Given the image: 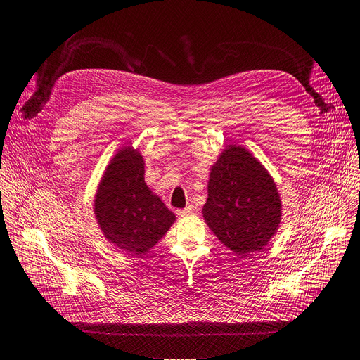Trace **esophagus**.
Wrapping results in <instances>:
<instances>
[{"label":"esophagus","instance_id":"34e87169","mask_svg":"<svg viewBox=\"0 0 360 360\" xmlns=\"http://www.w3.org/2000/svg\"><path fill=\"white\" fill-rule=\"evenodd\" d=\"M193 205H186L185 209H182V210H178V216H190L191 213H193Z\"/></svg>","mask_w":360,"mask_h":360}]
</instances>
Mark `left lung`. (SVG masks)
I'll return each instance as SVG.
<instances>
[{
	"label": "left lung",
	"mask_w": 360,
	"mask_h": 360,
	"mask_svg": "<svg viewBox=\"0 0 360 360\" xmlns=\"http://www.w3.org/2000/svg\"><path fill=\"white\" fill-rule=\"evenodd\" d=\"M202 216L219 240L243 257L276 233L281 216L276 184L243 147L229 146L212 167Z\"/></svg>",
	"instance_id": "1"
}]
</instances>
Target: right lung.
<instances>
[{"instance_id":"1","label":"right lung","mask_w":360,"mask_h":360,"mask_svg":"<svg viewBox=\"0 0 360 360\" xmlns=\"http://www.w3.org/2000/svg\"><path fill=\"white\" fill-rule=\"evenodd\" d=\"M94 213L106 239L125 252L153 248L175 220L144 182V162L131 147L112 159L99 185Z\"/></svg>"}]
</instances>
